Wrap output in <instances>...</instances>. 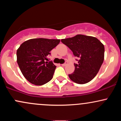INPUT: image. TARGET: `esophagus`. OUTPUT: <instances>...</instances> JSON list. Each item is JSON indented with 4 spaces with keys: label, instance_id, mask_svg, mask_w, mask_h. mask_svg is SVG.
Returning <instances> with one entry per match:
<instances>
[{
    "label": "esophagus",
    "instance_id": "34e87169",
    "mask_svg": "<svg viewBox=\"0 0 121 121\" xmlns=\"http://www.w3.org/2000/svg\"><path fill=\"white\" fill-rule=\"evenodd\" d=\"M66 65H67V62H65V63L62 64V66H66Z\"/></svg>",
    "mask_w": 121,
    "mask_h": 121
}]
</instances>
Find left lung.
<instances>
[{"label": "left lung", "mask_w": 121, "mask_h": 121, "mask_svg": "<svg viewBox=\"0 0 121 121\" xmlns=\"http://www.w3.org/2000/svg\"><path fill=\"white\" fill-rule=\"evenodd\" d=\"M61 42L73 52L77 64L69 77L78 84H86L96 76L104 62L105 48L96 37L77 35L73 37L62 39Z\"/></svg>", "instance_id": "left-lung-1"}]
</instances>
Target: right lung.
I'll return each instance as SVG.
<instances>
[{"label":"right lung","mask_w":121,"mask_h":121,"mask_svg":"<svg viewBox=\"0 0 121 121\" xmlns=\"http://www.w3.org/2000/svg\"><path fill=\"white\" fill-rule=\"evenodd\" d=\"M60 41L59 39H32L24 41L18 48V65L25 78L31 84L42 85L52 78L56 66L48 60V57Z\"/></svg>","instance_id":"1"}]
</instances>
